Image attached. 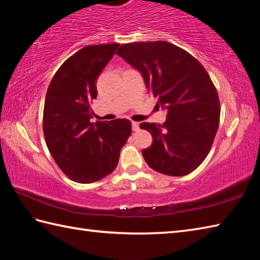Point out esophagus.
Here are the masks:
<instances>
[{
	"label": "esophagus",
	"mask_w": 260,
	"mask_h": 260,
	"mask_svg": "<svg viewBox=\"0 0 260 260\" xmlns=\"http://www.w3.org/2000/svg\"><path fill=\"white\" fill-rule=\"evenodd\" d=\"M132 129L134 132L140 131V124L137 123V121H132Z\"/></svg>",
	"instance_id": "34e87169"
}]
</instances>
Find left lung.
<instances>
[{"instance_id": "left-lung-1", "label": "left lung", "mask_w": 260, "mask_h": 260, "mask_svg": "<svg viewBox=\"0 0 260 260\" xmlns=\"http://www.w3.org/2000/svg\"><path fill=\"white\" fill-rule=\"evenodd\" d=\"M144 78L147 90L168 110L161 124L142 123L153 143L143 157L156 172L191 173L210 152L220 119L218 92L198 60L167 41L121 45L116 52Z\"/></svg>"}]
</instances>
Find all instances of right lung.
Here are the masks:
<instances>
[{"mask_svg":"<svg viewBox=\"0 0 260 260\" xmlns=\"http://www.w3.org/2000/svg\"><path fill=\"white\" fill-rule=\"evenodd\" d=\"M118 46L80 49L61 64L48 88L43 109L47 146L62 172L78 183H92L112 173L132 134L128 119L90 121L97 79Z\"/></svg>","mask_w":260,"mask_h":260,"instance_id":"add662e5","label":"right lung"}]
</instances>
